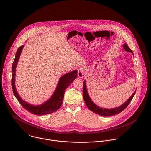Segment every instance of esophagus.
<instances>
[{
	"label": "esophagus",
	"mask_w": 151,
	"mask_h": 151,
	"mask_svg": "<svg viewBox=\"0 0 151 151\" xmlns=\"http://www.w3.org/2000/svg\"><path fill=\"white\" fill-rule=\"evenodd\" d=\"M78 77L79 78L84 77V69L82 67H80L78 69Z\"/></svg>",
	"instance_id": "34e87169"
}]
</instances>
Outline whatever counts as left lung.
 <instances>
[{"label": "left lung", "mask_w": 151, "mask_h": 151, "mask_svg": "<svg viewBox=\"0 0 151 151\" xmlns=\"http://www.w3.org/2000/svg\"><path fill=\"white\" fill-rule=\"evenodd\" d=\"M123 48L125 51L130 52L132 55V51L130 49L129 47L127 46L126 43H124L123 45ZM136 91L133 93L132 95L130 96L129 98L122 105H120L119 107L117 108H112V109H106V108H102L97 106L91 99V98L89 96V93L88 92L86 86V81L85 80L84 81V86H83V98L84 100L85 101V103L86 104V106L88 108L91 110L92 111L94 112L96 114H99L102 116H114L116 114H118L120 112H122L123 110H124L127 106L129 105L130 102L131 101L132 98L134 97Z\"/></svg>", "instance_id": "obj_1"}]
</instances>
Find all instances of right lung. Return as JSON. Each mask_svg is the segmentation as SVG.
Instances as JSON below:
<instances>
[{"label":"right lung","instance_id":"add662e5","mask_svg":"<svg viewBox=\"0 0 151 151\" xmlns=\"http://www.w3.org/2000/svg\"><path fill=\"white\" fill-rule=\"evenodd\" d=\"M24 45L20 47L16 54L14 60L12 65V86L14 96L22 105V107L29 112L38 116L45 115L53 113L58 110L62 106L64 98L65 90L77 77V70H73L70 73L63 75L59 80L56 88L52 96L43 104L38 105L30 104L24 101L19 95L16 88V69L19 62Z\"/></svg>","mask_w":151,"mask_h":151}]
</instances>
